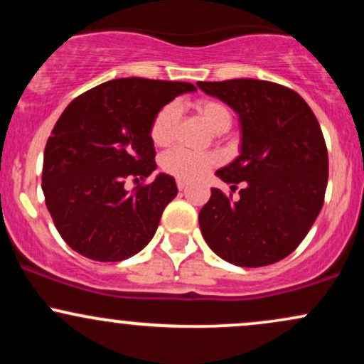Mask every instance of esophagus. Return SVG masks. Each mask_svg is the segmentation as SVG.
Wrapping results in <instances>:
<instances>
[{"label":"esophagus","mask_w":364,"mask_h":364,"mask_svg":"<svg viewBox=\"0 0 364 364\" xmlns=\"http://www.w3.org/2000/svg\"><path fill=\"white\" fill-rule=\"evenodd\" d=\"M176 185H178V190L179 191H185L186 190V181H181V179H178V181H176Z\"/></svg>","instance_id":"obj_1"}]
</instances>
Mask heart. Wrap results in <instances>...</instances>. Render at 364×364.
<instances>
[{"mask_svg": "<svg viewBox=\"0 0 364 364\" xmlns=\"http://www.w3.org/2000/svg\"><path fill=\"white\" fill-rule=\"evenodd\" d=\"M196 114L215 133H224L231 128L232 112L224 102L217 99H198L193 104ZM179 109L174 102L166 104L156 112L150 123V140L156 147H168L176 135ZM220 164L219 154H193L183 149H173L162 157L161 166L164 173L181 181H198Z\"/></svg>", "mask_w": 364, "mask_h": 364, "instance_id": "obj_1", "label": "heart"}]
</instances>
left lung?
Here are the masks:
<instances>
[{
	"instance_id": "left-lung-1",
	"label": "left lung",
	"mask_w": 364,
	"mask_h": 364,
	"mask_svg": "<svg viewBox=\"0 0 364 364\" xmlns=\"http://www.w3.org/2000/svg\"><path fill=\"white\" fill-rule=\"evenodd\" d=\"M198 87L240 114L243 144L217 171L240 198L212 188L198 214L212 252L240 267L275 263L298 248L323 205L328 152L318 119L289 87L236 78Z\"/></svg>"
}]
</instances>
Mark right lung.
<instances>
[{
	"instance_id": "1",
	"label": "right lung",
	"mask_w": 364,
	"mask_h": 364,
	"mask_svg": "<svg viewBox=\"0 0 364 364\" xmlns=\"http://www.w3.org/2000/svg\"><path fill=\"white\" fill-rule=\"evenodd\" d=\"M193 83L118 78L75 97L44 150L46 207L65 243L90 260L121 262L144 250L168 203L173 176L145 181L156 164L150 123Z\"/></svg>"
}]
</instances>
